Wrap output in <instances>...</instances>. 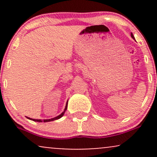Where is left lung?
<instances>
[{"mask_svg": "<svg viewBox=\"0 0 157 157\" xmlns=\"http://www.w3.org/2000/svg\"><path fill=\"white\" fill-rule=\"evenodd\" d=\"M131 37H132V38H134V35H133V34H132V33H131Z\"/></svg>", "mask_w": 157, "mask_h": 157, "instance_id": "8db88e82", "label": "left lung"}]
</instances>
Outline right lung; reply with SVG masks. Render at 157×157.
<instances>
[{
    "instance_id": "add662e5",
    "label": "right lung",
    "mask_w": 157,
    "mask_h": 157,
    "mask_svg": "<svg viewBox=\"0 0 157 157\" xmlns=\"http://www.w3.org/2000/svg\"><path fill=\"white\" fill-rule=\"evenodd\" d=\"M67 105H68V102H66V108H65V110H64L63 112L62 113H61V114L59 115V116L56 117H55V118L49 119V120H35V119H31V118H29V117H27V118L29 119V120H33V121H35V122H50V121H53V120H58V119L61 118V117H62L63 116V114H64L65 111H66V109H67Z\"/></svg>"
}]
</instances>
